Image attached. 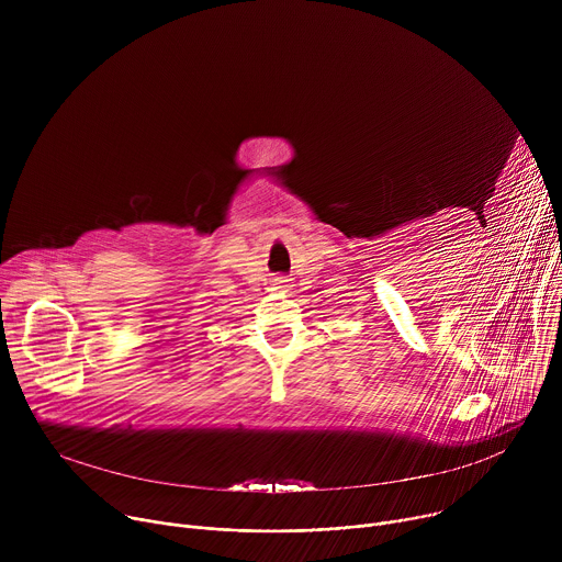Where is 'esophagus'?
Instances as JSON below:
<instances>
[{
	"label": "esophagus",
	"mask_w": 562,
	"mask_h": 562,
	"mask_svg": "<svg viewBox=\"0 0 562 562\" xmlns=\"http://www.w3.org/2000/svg\"><path fill=\"white\" fill-rule=\"evenodd\" d=\"M289 282H291V280H289L286 276H276V278H273V284H276L278 289H286Z\"/></svg>",
	"instance_id": "1"
}]
</instances>
